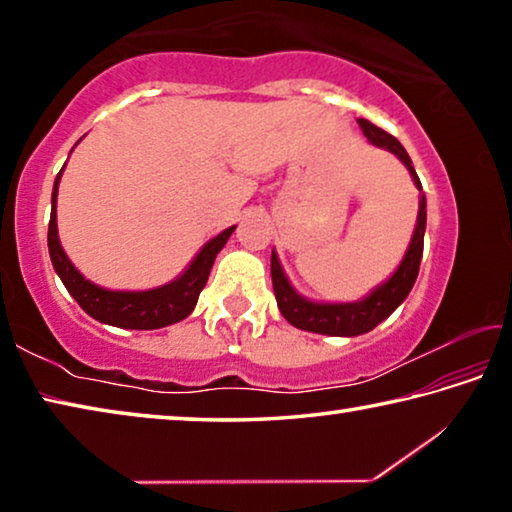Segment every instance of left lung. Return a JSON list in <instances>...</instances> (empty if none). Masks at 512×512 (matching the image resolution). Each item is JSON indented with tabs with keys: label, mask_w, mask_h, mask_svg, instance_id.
Returning a JSON list of instances; mask_svg holds the SVG:
<instances>
[{
	"label": "left lung",
	"mask_w": 512,
	"mask_h": 512,
	"mask_svg": "<svg viewBox=\"0 0 512 512\" xmlns=\"http://www.w3.org/2000/svg\"><path fill=\"white\" fill-rule=\"evenodd\" d=\"M357 124L361 126V131L368 137L370 144L397 155V160L409 169L418 192H422V183L404 146L397 142L393 135L381 131L375 124H370L368 119H357ZM424 228H427V198L422 194L418 207V221H415L413 237L409 241V248H406L400 266L395 268V273L388 277L386 282H381L379 287L372 289L366 298L354 302H316L300 296V293L293 289V284L289 282V277L284 273L280 259H277V253L273 250L271 277L275 300L277 307L282 311V316L287 318L293 327L327 336H359L370 332V329H375L381 320H386L402 305L413 289L415 277H418L420 271Z\"/></svg>",
	"instance_id": "1"
}]
</instances>
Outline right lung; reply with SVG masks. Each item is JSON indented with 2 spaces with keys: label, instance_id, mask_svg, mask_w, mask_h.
<instances>
[{
  "label": "right lung",
  "instance_id": "add662e5",
  "mask_svg": "<svg viewBox=\"0 0 512 512\" xmlns=\"http://www.w3.org/2000/svg\"><path fill=\"white\" fill-rule=\"evenodd\" d=\"M65 167L54 180V192H51V219H49V257L54 264V271L63 280L65 289L69 291L76 302H79L85 314L92 316L99 323H106L121 329H160L192 314L198 296L205 287L207 277H210L212 264L216 255L221 253L225 241L230 239L237 225L225 228L221 235L212 237L207 244L198 250L196 257L189 262V266L180 273L176 280H171L162 287L146 289V291H112L103 289L99 284L90 282L79 268L69 262L67 253L60 246L58 239V223H56V198H58V185L60 176H63Z\"/></svg>",
  "mask_w": 512,
  "mask_h": 512
}]
</instances>
